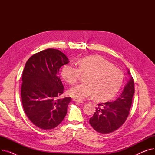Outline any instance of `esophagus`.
<instances>
[{
	"label": "esophagus",
	"mask_w": 155,
	"mask_h": 155,
	"mask_svg": "<svg viewBox=\"0 0 155 155\" xmlns=\"http://www.w3.org/2000/svg\"><path fill=\"white\" fill-rule=\"evenodd\" d=\"M73 101H75V102H78V103H84V102L81 100H78V99H73Z\"/></svg>",
	"instance_id": "1"
}]
</instances>
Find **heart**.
<instances>
[{
	"instance_id": "1",
	"label": "heart",
	"mask_w": 155,
	"mask_h": 155,
	"mask_svg": "<svg viewBox=\"0 0 155 155\" xmlns=\"http://www.w3.org/2000/svg\"><path fill=\"white\" fill-rule=\"evenodd\" d=\"M78 67L66 64L61 73L70 85L77 82L81 74H87L86 83L71 88L69 94L75 99H85L95 95V98L102 101L114 96L123 82V73L119 68L100 56L85 57L78 61Z\"/></svg>"
}]
</instances>
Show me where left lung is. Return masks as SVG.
I'll return each instance as SVG.
<instances>
[{
	"label": "left lung",
	"mask_w": 155,
	"mask_h": 155,
	"mask_svg": "<svg viewBox=\"0 0 155 155\" xmlns=\"http://www.w3.org/2000/svg\"><path fill=\"white\" fill-rule=\"evenodd\" d=\"M130 75V72L128 71ZM134 94V85L131 77L123 92L114 102L98 104L89 123L97 132L108 134L116 131L126 120L132 105Z\"/></svg>",
	"instance_id": "obj_1"
}]
</instances>
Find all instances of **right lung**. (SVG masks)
Listing matches in <instances>:
<instances>
[{"label":"right lung","instance_id":"right-lung-1","mask_svg":"<svg viewBox=\"0 0 155 155\" xmlns=\"http://www.w3.org/2000/svg\"><path fill=\"white\" fill-rule=\"evenodd\" d=\"M68 63L64 53L49 48L31 56L25 64L21 91L22 106L29 119L40 129H54L66 116L71 99H59L64 87L58 72Z\"/></svg>","mask_w":155,"mask_h":155}]
</instances>
